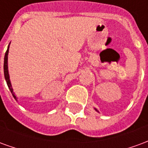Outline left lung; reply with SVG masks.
Wrapping results in <instances>:
<instances>
[{
  "mask_svg": "<svg viewBox=\"0 0 148 148\" xmlns=\"http://www.w3.org/2000/svg\"><path fill=\"white\" fill-rule=\"evenodd\" d=\"M95 110H96V111H97V109H95ZM97 112H98V111H97Z\"/></svg>",
  "mask_w": 148,
  "mask_h": 148,
  "instance_id": "1",
  "label": "left lung"
}]
</instances>
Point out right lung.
Segmentation results:
<instances>
[{"instance_id":"1","label":"right lung","mask_w":148,"mask_h":148,"mask_svg":"<svg viewBox=\"0 0 148 148\" xmlns=\"http://www.w3.org/2000/svg\"><path fill=\"white\" fill-rule=\"evenodd\" d=\"M8 49H9V45L8 47V49L5 52V59H4V74H5V78L6 80V82H7V85H8V89L11 91L12 96L15 98V100L16 101L17 98H16V96L15 95V93L13 92V90H12V87L11 82H10V79H9V74H8Z\"/></svg>"}]
</instances>
